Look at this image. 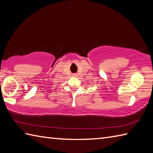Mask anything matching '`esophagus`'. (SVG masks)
<instances>
[{
  "label": "esophagus",
  "mask_w": 153,
  "mask_h": 153,
  "mask_svg": "<svg viewBox=\"0 0 153 153\" xmlns=\"http://www.w3.org/2000/svg\"><path fill=\"white\" fill-rule=\"evenodd\" d=\"M73 77H77V74H73Z\"/></svg>",
  "instance_id": "1"
}]
</instances>
